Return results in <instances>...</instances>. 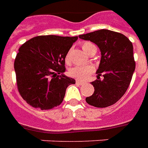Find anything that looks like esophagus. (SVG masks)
Returning a JSON list of instances; mask_svg holds the SVG:
<instances>
[{
  "label": "esophagus",
  "mask_w": 148,
  "mask_h": 148,
  "mask_svg": "<svg viewBox=\"0 0 148 148\" xmlns=\"http://www.w3.org/2000/svg\"><path fill=\"white\" fill-rule=\"evenodd\" d=\"M76 83H77V85H83V84H84V82H82V81L76 80Z\"/></svg>",
  "instance_id": "obj_1"
}]
</instances>
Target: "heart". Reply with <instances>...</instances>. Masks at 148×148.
Returning <instances> with one entry per match:
<instances>
[{
  "instance_id": "b5f03b06",
  "label": "heart",
  "mask_w": 148,
  "mask_h": 148,
  "mask_svg": "<svg viewBox=\"0 0 148 148\" xmlns=\"http://www.w3.org/2000/svg\"><path fill=\"white\" fill-rule=\"evenodd\" d=\"M82 47L83 51L86 54H90L92 51V50L96 48V47L92 44L91 42H86L82 44ZM65 60L66 62H69L70 61V52H68L66 55ZM93 67L92 66H75L70 70V75L71 77L77 78L79 80H86L90 77L91 74H93Z\"/></svg>"
}]
</instances>
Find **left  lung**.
<instances>
[{
	"label": "left lung",
	"instance_id": "obj_1",
	"mask_svg": "<svg viewBox=\"0 0 148 148\" xmlns=\"http://www.w3.org/2000/svg\"><path fill=\"white\" fill-rule=\"evenodd\" d=\"M79 38L94 42L101 53L97 79L91 82L94 93L86 101L97 108L112 106L127 91L135 71L132 43L123 34L107 29L81 35ZM102 73L104 79L101 80Z\"/></svg>",
	"mask_w": 148,
	"mask_h": 148
}]
</instances>
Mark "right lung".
<instances>
[{"instance_id": "obj_1", "label": "right lung", "mask_w": 148, "mask_h": 148, "mask_svg": "<svg viewBox=\"0 0 148 148\" xmlns=\"http://www.w3.org/2000/svg\"><path fill=\"white\" fill-rule=\"evenodd\" d=\"M77 36H39L19 48L14 62L17 89L27 104L41 110L59 106L66 90L75 84L63 74L65 57Z\"/></svg>"}]
</instances>
